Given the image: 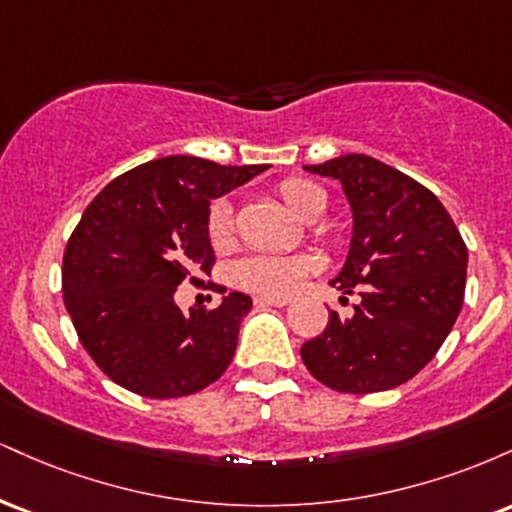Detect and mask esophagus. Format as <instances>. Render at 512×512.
Segmentation results:
<instances>
[{
  "instance_id": "obj_1",
  "label": "esophagus",
  "mask_w": 512,
  "mask_h": 512,
  "mask_svg": "<svg viewBox=\"0 0 512 512\" xmlns=\"http://www.w3.org/2000/svg\"><path fill=\"white\" fill-rule=\"evenodd\" d=\"M255 305H260V308H269V305H274V308H284V305H289V301H286V298L257 296V298H255Z\"/></svg>"
}]
</instances>
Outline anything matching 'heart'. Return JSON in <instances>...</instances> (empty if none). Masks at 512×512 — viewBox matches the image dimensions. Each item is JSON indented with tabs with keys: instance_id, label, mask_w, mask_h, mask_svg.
<instances>
[{
	"instance_id": "1",
	"label": "heart",
	"mask_w": 512,
	"mask_h": 512,
	"mask_svg": "<svg viewBox=\"0 0 512 512\" xmlns=\"http://www.w3.org/2000/svg\"><path fill=\"white\" fill-rule=\"evenodd\" d=\"M276 197L289 207L293 214L305 221H313L327 207V195L320 185L305 178H286L276 185ZM207 238L211 248L226 250L236 238V216H233L231 199L219 197L211 202L207 211ZM317 269L315 257L310 255H245L233 264V281L243 289L260 296L286 298L298 291L303 279Z\"/></svg>"
}]
</instances>
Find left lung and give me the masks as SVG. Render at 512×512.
I'll list each match as a JSON object with an SVG mask.
<instances>
[{
	"label": "left lung",
	"mask_w": 512,
	"mask_h": 512,
	"mask_svg": "<svg viewBox=\"0 0 512 512\" xmlns=\"http://www.w3.org/2000/svg\"><path fill=\"white\" fill-rule=\"evenodd\" d=\"M305 170L342 182L354 211L332 286L361 301L301 346L315 380L346 395L407 383L438 354L464 301L467 245L428 187L383 161L346 154Z\"/></svg>",
	"instance_id": "1"
}]
</instances>
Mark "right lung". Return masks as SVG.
<instances>
[{
  "mask_svg": "<svg viewBox=\"0 0 512 512\" xmlns=\"http://www.w3.org/2000/svg\"><path fill=\"white\" fill-rule=\"evenodd\" d=\"M267 168L166 156L93 197L64 250L62 296L88 356L113 383L149 399L185 397L231 366L252 298L233 291L185 315L175 291L182 281L216 289L202 279L216 262L209 202Z\"/></svg>",
  "mask_w": 512,
  "mask_h": 512,
  "instance_id": "1",
  "label": "right lung"
}]
</instances>
